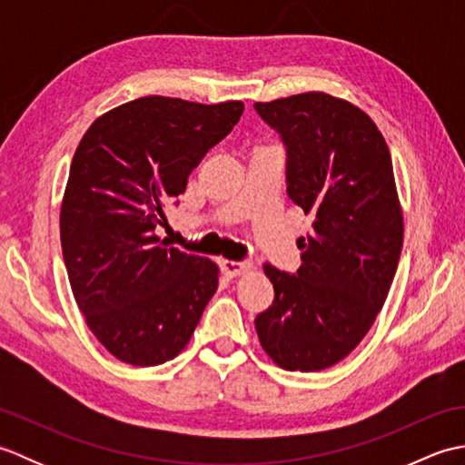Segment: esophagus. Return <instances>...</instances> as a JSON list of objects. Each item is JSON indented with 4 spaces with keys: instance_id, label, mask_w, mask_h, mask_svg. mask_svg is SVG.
<instances>
[{
    "instance_id": "esophagus-1",
    "label": "esophagus",
    "mask_w": 465,
    "mask_h": 465,
    "mask_svg": "<svg viewBox=\"0 0 465 465\" xmlns=\"http://www.w3.org/2000/svg\"><path fill=\"white\" fill-rule=\"evenodd\" d=\"M220 265H222V272L227 275V278H235V275H240V273H243V272L252 270V263H250V262L223 260Z\"/></svg>"
}]
</instances>
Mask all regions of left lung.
Here are the masks:
<instances>
[{
	"mask_svg": "<svg viewBox=\"0 0 465 465\" xmlns=\"http://www.w3.org/2000/svg\"><path fill=\"white\" fill-rule=\"evenodd\" d=\"M255 110L288 150V195L313 215L298 273L263 265L275 298L255 330L280 368L320 371L365 338L398 270L403 213L391 155L371 117L341 97L308 92Z\"/></svg>",
	"mask_w": 465,
	"mask_h": 465,
	"instance_id": "left-lung-1",
	"label": "left lung"
}]
</instances>
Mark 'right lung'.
<instances>
[{"mask_svg":"<svg viewBox=\"0 0 465 465\" xmlns=\"http://www.w3.org/2000/svg\"><path fill=\"white\" fill-rule=\"evenodd\" d=\"M242 114V102L145 95L97 117L77 145L59 212L64 262L87 328L120 361L173 360L217 290V263L167 248L155 227Z\"/></svg>","mask_w":465,"mask_h":465,"instance_id":"add662e5","label":"right lung"}]
</instances>
